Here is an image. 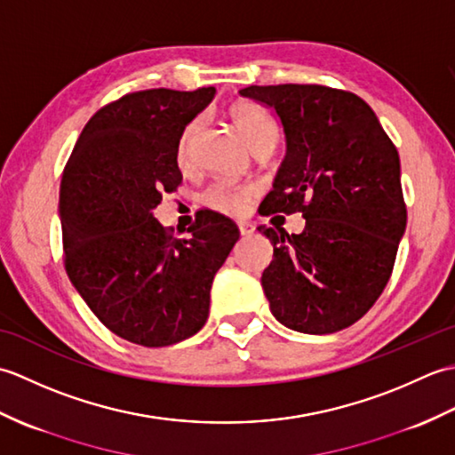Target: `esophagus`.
Here are the masks:
<instances>
[{
  "instance_id": "34e87169",
  "label": "esophagus",
  "mask_w": 455,
  "mask_h": 455,
  "mask_svg": "<svg viewBox=\"0 0 455 455\" xmlns=\"http://www.w3.org/2000/svg\"><path fill=\"white\" fill-rule=\"evenodd\" d=\"M238 230L243 236H250L254 233V227L250 225V222H238Z\"/></svg>"
}]
</instances>
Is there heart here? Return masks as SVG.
<instances>
[{
	"instance_id": "heart-1",
	"label": "heart",
	"mask_w": 455,
	"mask_h": 455,
	"mask_svg": "<svg viewBox=\"0 0 455 455\" xmlns=\"http://www.w3.org/2000/svg\"><path fill=\"white\" fill-rule=\"evenodd\" d=\"M230 119H233L240 137L252 150L264 147H275L279 139V129L275 121L256 103L243 101L230 108ZM203 119H191L186 127L181 129L178 144H176V160L181 168L191 164L193 158V144H196L197 134L201 131ZM258 193L254 183H230V181H215L203 193V201L211 209L225 215H240L246 209V203Z\"/></svg>"
}]
</instances>
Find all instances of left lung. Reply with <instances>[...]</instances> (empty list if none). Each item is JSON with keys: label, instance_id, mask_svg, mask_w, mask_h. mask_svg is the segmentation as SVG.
Masks as SVG:
<instances>
[{"label": "left lung", "instance_id": "obj_1", "mask_svg": "<svg viewBox=\"0 0 455 455\" xmlns=\"http://www.w3.org/2000/svg\"><path fill=\"white\" fill-rule=\"evenodd\" d=\"M240 95L272 108L287 142L259 215L305 217L301 235L258 227L274 244L262 274L272 315L297 332L342 331L383 293L407 228L399 152L355 93L282 84Z\"/></svg>", "mask_w": 455, "mask_h": 455}]
</instances>
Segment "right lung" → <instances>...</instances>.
<instances>
[{
  "label": "right lung",
  "instance_id": "1",
  "mask_svg": "<svg viewBox=\"0 0 455 455\" xmlns=\"http://www.w3.org/2000/svg\"><path fill=\"white\" fill-rule=\"evenodd\" d=\"M215 88L144 90L105 105L85 124L60 181L64 267L92 313L132 344L162 347L199 332L211 285L240 236L199 211L176 238L152 211L176 191L181 129Z\"/></svg>",
  "mask_w": 455,
  "mask_h": 455
}]
</instances>
